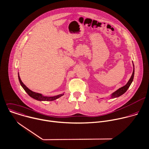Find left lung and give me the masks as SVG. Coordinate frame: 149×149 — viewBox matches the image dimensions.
<instances>
[{
  "label": "left lung",
  "mask_w": 149,
  "mask_h": 149,
  "mask_svg": "<svg viewBox=\"0 0 149 149\" xmlns=\"http://www.w3.org/2000/svg\"><path fill=\"white\" fill-rule=\"evenodd\" d=\"M133 67H134V65H133ZM134 74V69H133V72L132 75L130 79H129V80L128 81V82L127 83V84H126L125 86H124L120 87V88H118L117 91H116L115 92H114V93L111 95V97L112 99L120 96L121 95H122L123 94H124V93L127 91V89L129 88V87H130L131 83H132V81H133V80Z\"/></svg>",
  "instance_id": "1"
}]
</instances>
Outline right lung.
<instances>
[{"mask_svg":"<svg viewBox=\"0 0 149 149\" xmlns=\"http://www.w3.org/2000/svg\"><path fill=\"white\" fill-rule=\"evenodd\" d=\"M18 78H19V80L20 81V83L21 84V86H22V87L23 88L24 90L25 91V92L30 96L31 97L37 100H39V101H52V100H54L58 98H59L60 97H61L63 95H58L55 96H52V97H47V96H42L41 94L38 93H35L29 89L22 81L19 74H18Z\"/></svg>","mask_w":149,"mask_h":149,"instance_id":"add662e5","label":"right lung"}]
</instances>
